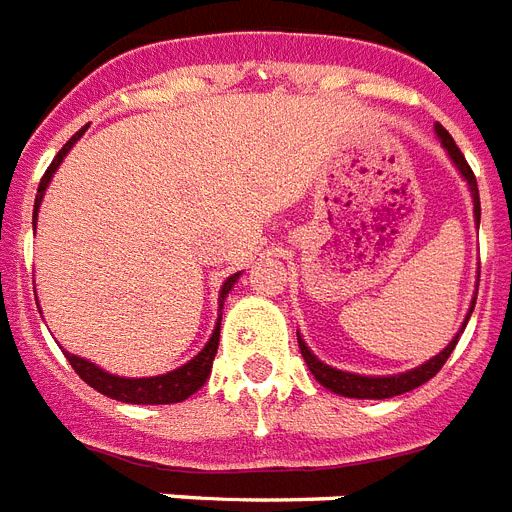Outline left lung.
Segmentation results:
<instances>
[{
	"mask_svg": "<svg viewBox=\"0 0 512 512\" xmlns=\"http://www.w3.org/2000/svg\"><path fill=\"white\" fill-rule=\"evenodd\" d=\"M436 129V137H439L441 147L447 150L449 161L455 163V169L460 171V177L468 182V190H470V198H473V219H476V224L481 222V200H478V185H476V177H473V171H470L468 161H465V155L460 153V147L455 145V140L449 137V132L444 129L441 124L433 126ZM478 290V285H476ZM473 306H476V298L470 301V309L468 314H465V322L463 327L457 330V335L452 338V341L444 346V349L436 354V357H431L428 362H423V365L412 367V370L407 372H396V375H359V372H346V370H335V367L325 365L322 359L314 357V351L306 346V341L301 338V333H298V349H301V357H304V362L309 365V370H312L314 380L320 383V386H325L327 391H333V394L338 396H349V399H391V396H399V394H407V391H412V388L423 386L425 380H431L436 372L444 367V362L449 359V354L455 351L457 346V338H460V333L465 330V325H468L470 314H473Z\"/></svg>",
	"mask_w": 512,
	"mask_h": 512,
	"instance_id": "8db88e82",
	"label": "left lung"
}]
</instances>
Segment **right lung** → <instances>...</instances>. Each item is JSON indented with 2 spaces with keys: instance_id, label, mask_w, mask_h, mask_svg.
Listing matches in <instances>:
<instances>
[{
  "instance_id": "add662e5",
  "label": "right lung",
  "mask_w": 512,
  "mask_h": 512,
  "mask_svg": "<svg viewBox=\"0 0 512 512\" xmlns=\"http://www.w3.org/2000/svg\"><path fill=\"white\" fill-rule=\"evenodd\" d=\"M87 132V126L79 129V132L73 134L71 140L65 142L63 150L55 155V161L49 163V169L44 171L42 182H39V192H36V203H34V227H36V216H39V206H42L44 192H47L49 182L55 177V171L60 169V163L68 153H71V147L81 140V134ZM237 277L240 272L222 282V290H219V312L224 309V298L235 288ZM219 330H222V314H219V320H216L214 333L208 338V343L203 349L185 362L182 367L171 372H163V375H153V378H121V375H113V372H105L102 367H97L94 362L84 357H76V354H68L65 351V357L71 362V367L79 372V378L84 383L94 388V391H100V394L110 396V399H116V402H126V404H177L185 402L187 396H192L198 388H203V383L211 375V365H214L216 349H219Z\"/></svg>"
}]
</instances>
